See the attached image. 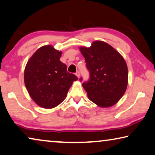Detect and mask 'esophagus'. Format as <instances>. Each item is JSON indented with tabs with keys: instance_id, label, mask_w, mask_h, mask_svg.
<instances>
[{
	"instance_id": "34e87169",
	"label": "esophagus",
	"mask_w": 155,
	"mask_h": 155,
	"mask_svg": "<svg viewBox=\"0 0 155 155\" xmlns=\"http://www.w3.org/2000/svg\"><path fill=\"white\" fill-rule=\"evenodd\" d=\"M75 74L78 78H79V77H80V72H79V71H77V72L75 73Z\"/></svg>"
}]
</instances>
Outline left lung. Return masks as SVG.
Wrapping results in <instances>:
<instances>
[{
	"label": "left lung",
	"instance_id": "left-lung-1",
	"mask_svg": "<svg viewBox=\"0 0 155 155\" xmlns=\"http://www.w3.org/2000/svg\"><path fill=\"white\" fill-rule=\"evenodd\" d=\"M85 58L90 78L83 83L90 101L100 107H107L117 103L126 92L127 68L122 56L111 45L94 41L87 48H80ZM81 81L83 78L81 77Z\"/></svg>",
	"mask_w": 155,
	"mask_h": 155
}]
</instances>
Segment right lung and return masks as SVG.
Segmentation results:
<instances>
[{"mask_svg":"<svg viewBox=\"0 0 155 155\" xmlns=\"http://www.w3.org/2000/svg\"><path fill=\"white\" fill-rule=\"evenodd\" d=\"M61 51L52 46L41 47L29 58L24 72L25 84L31 99L39 106L52 108L66 97L73 81L78 79L67 72L60 61Z\"/></svg>","mask_w":155,"mask_h":155,"instance_id":"1","label":"right lung"}]
</instances>
